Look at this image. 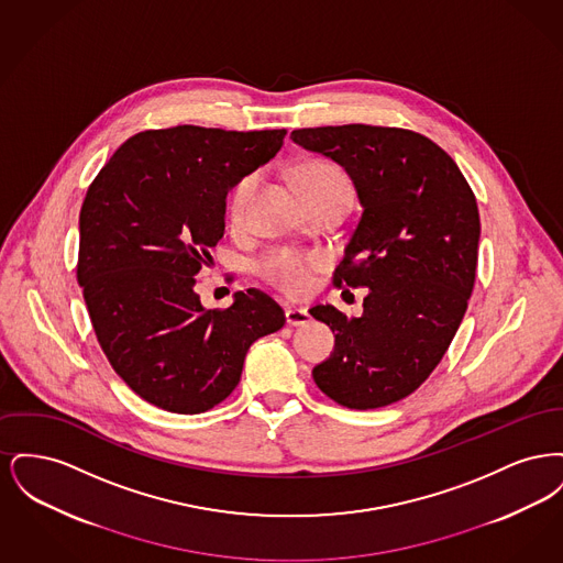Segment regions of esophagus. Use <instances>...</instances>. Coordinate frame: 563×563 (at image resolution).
<instances>
[{
    "label": "esophagus",
    "mask_w": 563,
    "mask_h": 563,
    "mask_svg": "<svg viewBox=\"0 0 563 563\" xmlns=\"http://www.w3.org/2000/svg\"><path fill=\"white\" fill-rule=\"evenodd\" d=\"M285 317H287V322H289L291 327H301V324L310 322V314H308L306 308H289V310L285 312Z\"/></svg>",
    "instance_id": "obj_1"
}]
</instances>
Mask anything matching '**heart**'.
<instances>
[{
    "label": "heart",
    "instance_id": "1",
    "mask_svg": "<svg viewBox=\"0 0 563 563\" xmlns=\"http://www.w3.org/2000/svg\"><path fill=\"white\" fill-rule=\"evenodd\" d=\"M297 181L308 198L331 189L352 191L346 170L335 162L310 161L299 166ZM260 186V175L249 173L241 177L228 194L225 217L232 228H241L246 221L249 205ZM327 266V255L322 251H297V249H272L260 262V276L287 295L308 294L314 285V274Z\"/></svg>",
    "mask_w": 563,
    "mask_h": 563
}]
</instances>
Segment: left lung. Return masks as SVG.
Here are the masks:
<instances>
[{
    "instance_id": "8db88e82",
    "label": "left lung",
    "mask_w": 563,
    "mask_h": 563,
    "mask_svg": "<svg viewBox=\"0 0 563 563\" xmlns=\"http://www.w3.org/2000/svg\"><path fill=\"white\" fill-rule=\"evenodd\" d=\"M291 139L342 164L363 205L333 285L369 294L358 319L329 303L310 310L335 331L314 382L349 409L401 401L439 365L466 312L482 232L475 194L445 150L407 129L344 124Z\"/></svg>"
}]
</instances>
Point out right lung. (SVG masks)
<instances>
[{
	"mask_svg": "<svg viewBox=\"0 0 563 563\" xmlns=\"http://www.w3.org/2000/svg\"><path fill=\"white\" fill-rule=\"evenodd\" d=\"M287 131L181 124L124 141L86 191L78 283L113 372L143 401L200 413L239 386L251 344L283 329L264 291L205 310L196 274L225 232L230 188L280 150Z\"/></svg>",
	"mask_w": 563,
	"mask_h": 563,
	"instance_id": "right-lung-1",
	"label": "right lung"
}]
</instances>
